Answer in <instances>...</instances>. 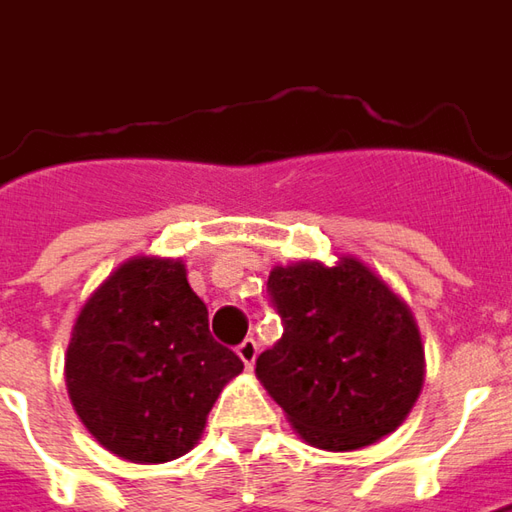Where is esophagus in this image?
Wrapping results in <instances>:
<instances>
[{
    "instance_id": "esophagus-1",
    "label": "esophagus",
    "mask_w": 512,
    "mask_h": 512,
    "mask_svg": "<svg viewBox=\"0 0 512 512\" xmlns=\"http://www.w3.org/2000/svg\"><path fill=\"white\" fill-rule=\"evenodd\" d=\"M236 355H239V358H242V363H245V366L250 369V366L256 363V355H259V344H256L253 338H245L242 344L236 346Z\"/></svg>"
}]
</instances>
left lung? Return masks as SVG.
I'll return each instance as SVG.
<instances>
[{
    "label": "left lung",
    "mask_w": 512,
    "mask_h": 512,
    "mask_svg": "<svg viewBox=\"0 0 512 512\" xmlns=\"http://www.w3.org/2000/svg\"><path fill=\"white\" fill-rule=\"evenodd\" d=\"M267 293L284 332L256 358V377L298 434L324 451H355L392 434L425 377L406 301L352 256L335 267H273Z\"/></svg>",
    "instance_id": "8db88e82"
}]
</instances>
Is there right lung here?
I'll list each match as a JSON object with an SVG mask.
<instances>
[{
	"mask_svg": "<svg viewBox=\"0 0 512 512\" xmlns=\"http://www.w3.org/2000/svg\"><path fill=\"white\" fill-rule=\"evenodd\" d=\"M64 369L89 434L120 459L157 465L197 445L245 363L211 338L180 259L135 256L87 298Z\"/></svg>",
	"mask_w": 512,
	"mask_h": 512,
	"instance_id": "right-lung-1",
	"label": "right lung"
}]
</instances>
